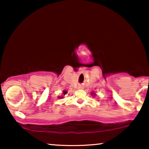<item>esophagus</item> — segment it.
<instances>
[{"label": "esophagus", "instance_id": "34e87169", "mask_svg": "<svg viewBox=\"0 0 149 149\" xmlns=\"http://www.w3.org/2000/svg\"><path fill=\"white\" fill-rule=\"evenodd\" d=\"M79 88H80V87H79Z\"/></svg>", "mask_w": 149, "mask_h": 149}]
</instances>
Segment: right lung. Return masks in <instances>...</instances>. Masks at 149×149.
Instances as JSON below:
<instances>
[{
    "label": "right lung",
    "mask_w": 149,
    "mask_h": 149,
    "mask_svg": "<svg viewBox=\"0 0 149 149\" xmlns=\"http://www.w3.org/2000/svg\"><path fill=\"white\" fill-rule=\"evenodd\" d=\"M66 93H67V91H63V94H64V95L66 94ZM61 97V98H62V97Z\"/></svg>",
    "instance_id": "obj_1"
}]
</instances>
